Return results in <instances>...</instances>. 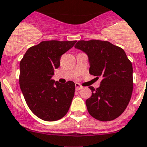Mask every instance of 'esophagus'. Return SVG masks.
Returning a JSON list of instances; mask_svg holds the SVG:
<instances>
[{
  "label": "esophagus",
  "instance_id": "obj_1",
  "mask_svg": "<svg viewBox=\"0 0 147 147\" xmlns=\"http://www.w3.org/2000/svg\"><path fill=\"white\" fill-rule=\"evenodd\" d=\"M83 88V87L82 86H81V85L79 84L78 83H76V90H81V89Z\"/></svg>",
  "mask_w": 147,
  "mask_h": 147
}]
</instances>
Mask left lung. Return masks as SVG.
<instances>
[{
	"label": "left lung",
	"mask_w": 147,
	"mask_h": 147,
	"mask_svg": "<svg viewBox=\"0 0 147 147\" xmlns=\"http://www.w3.org/2000/svg\"><path fill=\"white\" fill-rule=\"evenodd\" d=\"M75 48L88 57L89 72L102 78L86 100L87 111L95 119L111 121L121 115L129 105L133 90L132 64L123 49L108 41L80 40Z\"/></svg>",
	"instance_id": "left-lung-1"
}]
</instances>
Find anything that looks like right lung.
Returning <instances> with one entry per match:
<instances>
[{
  "mask_svg": "<svg viewBox=\"0 0 147 147\" xmlns=\"http://www.w3.org/2000/svg\"><path fill=\"white\" fill-rule=\"evenodd\" d=\"M77 41H42L30 47L20 62L19 84L26 103L36 117L56 121L67 113L75 95L73 81L51 79L60 57Z\"/></svg>",
  "mask_w": 147,
  "mask_h": 147,
  "instance_id": "1",
  "label": "right lung"
}]
</instances>
